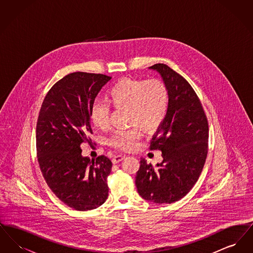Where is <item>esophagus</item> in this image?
Here are the masks:
<instances>
[{
  "label": "esophagus",
  "mask_w": 253,
  "mask_h": 253,
  "mask_svg": "<svg viewBox=\"0 0 253 253\" xmlns=\"http://www.w3.org/2000/svg\"><path fill=\"white\" fill-rule=\"evenodd\" d=\"M125 157H126L125 155H120V156H116V157H113V159H112V162H113L114 164H117V163H119V162L122 161V160H123Z\"/></svg>",
  "instance_id": "esophagus-1"
}]
</instances>
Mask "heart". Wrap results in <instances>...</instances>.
Listing matches in <instances>:
<instances>
[{
	"label": "heart",
	"mask_w": 253,
	"mask_h": 253,
	"mask_svg": "<svg viewBox=\"0 0 253 253\" xmlns=\"http://www.w3.org/2000/svg\"><path fill=\"white\" fill-rule=\"evenodd\" d=\"M106 99L116 109H128L127 123L130 129L114 132L109 143L115 148L130 151L137 144L142 130L151 132L157 129L167 116L169 90L157 79H122L109 89ZM90 119L96 128L105 130L109 125L110 109L107 104L96 101L90 110Z\"/></svg>",
	"instance_id": "b5f03b06"
}]
</instances>
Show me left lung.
<instances>
[{
	"label": "left lung",
	"mask_w": 253,
	"mask_h": 253,
	"mask_svg": "<svg viewBox=\"0 0 253 253\" xmlns=\"http://www.w3.org/2000/svg\"><path fill=\"white\" fill-rule=\"evenodd\" d=\"M169 90L165 120L154 134L150 149L159 150L163 160L156 167L140 159L135 186L145 200L170 204L180 200L198 180L208 155L209 124L193 87L168 65L151 67Z\"/></svg>",
	"instance_id": "1"
}]
</instances>
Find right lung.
Returning a JSON list of instances; mask_svg holds the SVG:
<instances>
[{"instance_id": "1", "label": "right lung", "mask_w": 253, "mask_h": 253, "mask_svg": "<svg viewBox=\"0 0 253 253\" xmlns=\"http://www.w3.org/2000/svg\"><path fill=\"white\" fill-rule=\"evenodd\" d=\"M111 79L102 74H68L52 86L40 110L36 128L40 169L51 191L77 211L96 209L108 197L111 160L105 156L84 157L81 145L91 140L90 110Z\"/></svg>"}]
</instances>
